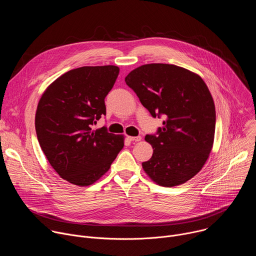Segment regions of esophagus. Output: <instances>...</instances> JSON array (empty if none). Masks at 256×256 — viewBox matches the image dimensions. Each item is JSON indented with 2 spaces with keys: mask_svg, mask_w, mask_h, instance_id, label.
<instances>
[{
  "mask_svg": "<svg viewBox=\"0 0 256 256\" xmlns=\"http://www.w3.org/2000/svg\"><path fill=\"white\" fill-rule=\"evenodd\" d=\"M128 138H130V140H132V142H140L142 140V138L140 136H128Z\"/></svg>",
  "mask_w": 256,
  "mask_h": 256,
  "instance_id": "obj_1",
  "label": "esophagus"
}]
</instances>
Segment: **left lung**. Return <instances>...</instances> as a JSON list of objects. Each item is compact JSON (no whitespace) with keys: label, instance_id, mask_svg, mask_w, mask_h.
<instances>
[{"label":"left lung","instance_id":"8db88e82","mask_svg":"<svg viewBox=\"0 0 256 256\" xmlns=\"http://www.w3.org/2000/svg\"><path fill=\"white\" fill-rule=\"evenodd\" d=\"M152 116L165 120L158 136L147 134L153 156L142 169L161 186L186 184L206 164L212 149L216 108L212 94L196 72L169 64H147L126 77Z\"/></svg>","mask_w":256,"mask_h":256}]
</instances>
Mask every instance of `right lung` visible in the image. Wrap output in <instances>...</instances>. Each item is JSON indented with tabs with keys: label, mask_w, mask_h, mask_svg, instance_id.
<instances>
[{
	"label": "right lung",
	"mask_w": 256,
	"mask_h": 256,
	"mask_svg": "<svg viewBox=\"0 0 256 256\" xmlns=\"http://www.w3.org/2000/svg\"><path fill=\"white\" fill-rule=\"evenodd\" d=\"M118 72L112 64L72 68L54 80L38 101L35 130L40 144L52 167L72 184H93L124 148V134L104 126L92 130L106 114L104 99Z\"/></svg>",
	"instance_id": "1"
}]
</instances>
